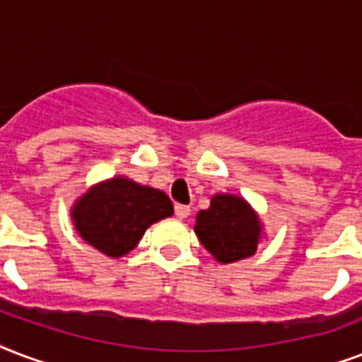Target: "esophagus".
Returning a JSON list of instances; mask_svg holds the SVG:
<instances>
[{
	"label": "esophagus",
	"instance_id": "34e87169",
	"mask_svg": "<svg viewBox=\"0 0 362 362\" xmlns=\"http://www.w3.org/2000/svg\"><path fill=\"white\" fill-rule=\"evenodd\" d=\"M175 214H176V218H178V220H186V218L192 214V209H189L187 205H176L175 206Z\"/></svg>",
	"mask_w": 362,
	"mask_h": 362
}]
</instances>
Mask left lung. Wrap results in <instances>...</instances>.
<instances>
[{"mask_svg":"<svg viewBox=\"0 0 362 362\" xmlns=\"http://www.w3.org/2000/svg\"><path fill=\"white\" fill-rule=\"evenodd\" d=\"M193 231L220 264H235L255 256L264 239L260 214L235 193H214L211 206L197 212Z\"/></svg>","mask_w":362,"mask_h":362,"instance_id":"obj_1","label":"left lung"}]
</instances>
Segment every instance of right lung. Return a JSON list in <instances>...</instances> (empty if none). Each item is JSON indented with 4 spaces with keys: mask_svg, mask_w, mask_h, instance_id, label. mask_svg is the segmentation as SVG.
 <instances>
[{
    "mask_svg": "<svg viewBox=\"0 0 362 362\" xmlns=\"http://www.w3.org/2000/svg\"><path fill=\"white\" fill-rule=\"evenodd\" d=\"M173 212L165 192L127 176H114L85 189L74 201L70 216L87 245L110 258H121L136 248L151 224Z\"/></svg>",
    "mask_w": 362,
    "mask_h": 362,
    "instance_id": "1",
    "label": "right lung"
}]
</instances>
